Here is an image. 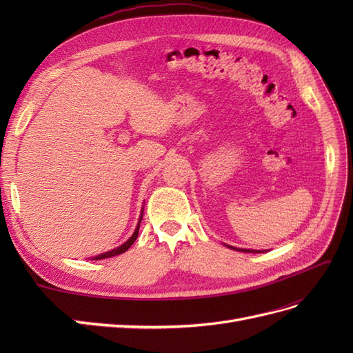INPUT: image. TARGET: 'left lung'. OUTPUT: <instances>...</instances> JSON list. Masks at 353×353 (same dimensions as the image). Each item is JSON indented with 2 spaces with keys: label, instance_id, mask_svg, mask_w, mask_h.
Listing matches in <instances>:
<instances>
[{
  "label": "left lung",
  "instance_id": "obj_1",
  "mask_svg": "<svg viewBox=\"0 0 353 353\" xmlns=\"http://www.w3.org/2000/svg\"><path fill=\"white\" fill-rule=\"evenodd\" d=\"M230 249H234V250H240V252H249V253H259V250H250V249H237V248H231V245H228Z\"/></svg>",
  "mask_w": 353,
  "mask_h": 353
}]
</instances>
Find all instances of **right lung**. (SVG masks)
Returning a JSON list of instances; mask_svg holds the SVG:
<instances>
[{"instance_id": "right-lung-1", "label": "right lung", "mask_w": 353, "mask_h": 353, "mask_svg": "<svg viewBox=\"0 0 353 353\" xmlns=\"http://www.w3.org/2000/svg\"><path fill=\"white\" fill-rule=\"evenodd\" d=\"M143 216V215H141ZM141 222V221H140ZM140 222H138V225H137V228H135V231H134V234H132V237L128 240L126 243H123L122 245H119V248H116V249H113V250H110V252H105V253H103V254H99V256H95V258H92V261H100V259H105V258H112V256H116V254H121V253H123V252H126L128 249L131 248V245L134 244V241L137 240V237H138V230H140Z\"/></svg>"}]
</instances>
